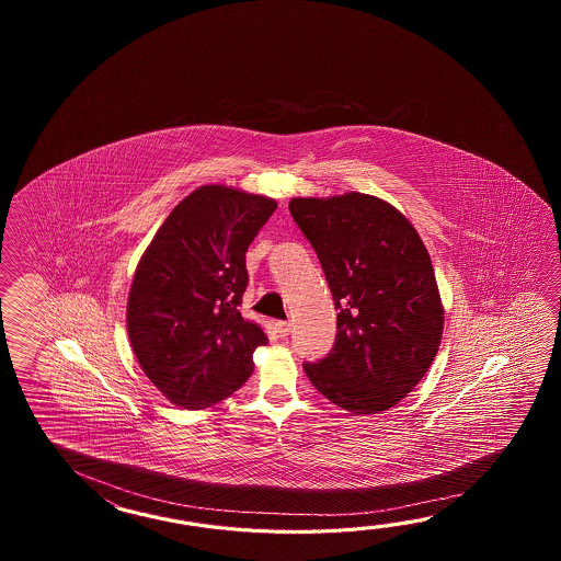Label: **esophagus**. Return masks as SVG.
Instances as JSON below:
<instances>
[{
    "label": "esophagus",
    "mask_w": 561,
    "mask_h": 561,
    "mask_svg": "<svg viewBox=\"0 0 561 561\" xmlns=\"http://www.w3.org/2000/svg\"><path fill=\"white\" fill-rule=\"evenodd\" d=\"M275 331L280 334V336H288L290 333V322L288 321H276L275 322Z\"/></svg>",
    "instance_id": "obj_1"
}]
</instances>
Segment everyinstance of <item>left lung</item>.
Returning <instances> with one entry per match:
<instances>
[{"label":"left lung","instance_id":"left-lung-1","mask_svg":"<svg viewBox=\"0 0 561 561\" xmlns=\"http://www.w3.org/2000/svg\"><path fill=\"white\" fill-rule=\"evenodd\" d=\"M333 293L336 339L305 363L314 389L355 415L397 405L439 351L443 305L417 230L377 196L346 192L288 203Z\"/></svg>","mask_w":561,"mask_h":561}]
</instances>
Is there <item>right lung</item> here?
Returning <instances> with one entry per match:
<instances>
[{"label":"right lung","mask_w":561,"mask_h":561,"mask_svg":"<svg viewBox=\"0 0 561 561\" xmlns=\"http://www.w3.org/2000/svg\"><path fill=\"white\" fill-rule=\"evenodd\" d=\"M276 210L268 196L206 184L174 206L136 266L126 324L146 377L170 403L204 409L251 377L268 339L242 319L247 251Z\"/></svg>","instance_id":"add662e5"}]
</instances>
